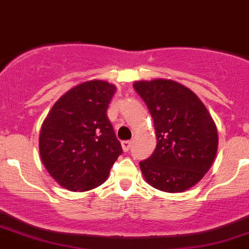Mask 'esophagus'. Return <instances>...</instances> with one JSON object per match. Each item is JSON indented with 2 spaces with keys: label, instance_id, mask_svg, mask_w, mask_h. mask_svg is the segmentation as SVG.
<instances>
[{
  "label": "esophagus",
  "instance_id": "1",
  "mask_svg": "<svg viewBox=\"0 0 249 249\" xmlns=\"http://www.w3.org/2000/svg\"><path fill=\"white\" fill-rule=\"evenodd\" d=\"M122 150L124 151V152H128V151L130 150V146H132V142H129V140H125V142H122Z\"/></svg>",
  "mask_w": 249,
  "mask_h": 249
}]
</instances>
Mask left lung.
Listing matches in <instances>:
<instances>
[{"label": "left lung", "mask_w": 249, "mask_h": 249, "mask_svg": "<svg viewBox=\"0 0 249 249\" xmlns=\"http://www.w3.org/2000/svg\"><path fill=\"white\" fill-rule=\"evenodd\" d=\"M148 107L157 146L140 170L150 186L182 193L196 186L217 155L218 134L213 119L192 89L170 79L135 81Z\"/></svg>", "instance_id": "1"}]
</instances>
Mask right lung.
<instances>
[{
  "label": "right lung",
  "mask_w": 249,
  "mask_h": 249,
  "mask_svg": "<svg viewBox=\"0 0 249 249\" xmlns=\"http://www.w3.org/2000/svg\"><path fill=\"white\" fill-rule=\"evenodd\" d=\"M116 86L89 80L53 104L42 124L39 153L51 178L71 192H86L107 180L122 153L107 110Z\"/></svg>",
  "instance_id": "1"
}]
</instances>
